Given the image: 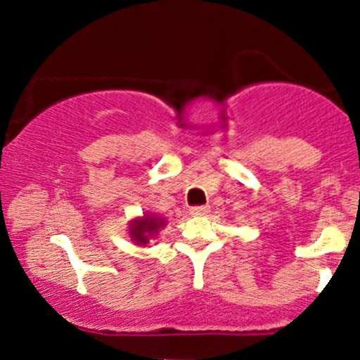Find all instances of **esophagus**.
<instances>
[{"label": "esophagus", "instance_id": "34e87169", "mask_svg": "<svg viewBox=\"0 0 360 360\" xmlns=\"http://www.w3.org/2000/svg\"><path fill=\"white\" fill-rule=\"evenodd\" d=\"M191 216H207L210 212V207L209 205H197V207H191Z\"/></svg>", "mask_w": 360, "mask_h": 360}]
</instances>
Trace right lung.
Instances as JSON below:
<instances>
[{
    "mask_svg": "<svg viewBox=\"0 0 360 360\" xmlns=\"http://www.w3.org/2000/svg\"><path fill=\"white\" fill-rule=\"evenodd\" d=\"M165 226V219L157 216V214H144L143 217H137V219L130 221V238H132L136 244L146 245L150 242L151 237L158 233L160 228Z\"/></svg>",
    "mask_w": 360,
    "mask_h": 360,
    "instance_id": "right-lung-1",
    "label": "right lung"
}]
</instances>
